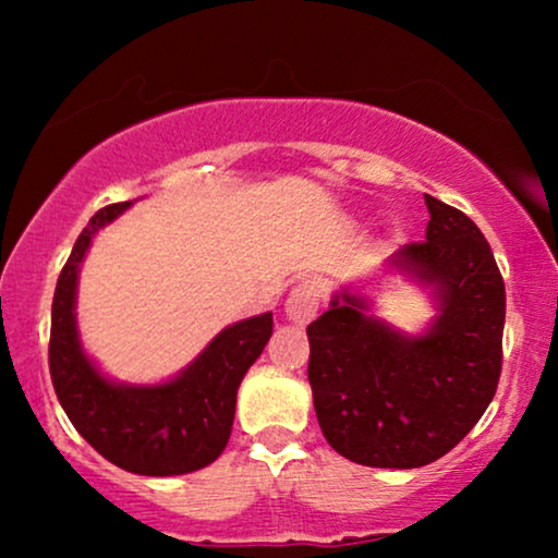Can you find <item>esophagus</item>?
<instances>
[{
    "label": "esophagus",
    "instance_id": "obj_1",
    "mask_svg": "<svg viewBox=\"0 0 558 558\" xmlns=\"http://www.w3.org/2000/svg\"><path fill=\"white\" fill-rule=\"evenodd\" d=\"M325 287L317 279H304L287 296V317L296 325H307L315 319L319 304H323Z\"/></svg>",
    "mask_w": 558,
    "mask_h": 558
}]
</instances>
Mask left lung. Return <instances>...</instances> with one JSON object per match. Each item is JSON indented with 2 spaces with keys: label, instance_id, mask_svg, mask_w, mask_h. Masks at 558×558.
Here are the masks:
<instances>
[{
  "label": "left lung",
  "instance_id": "8db88e82",
  "mask_svg": "<svg viewBox=\"0 0 558 558\" xmlns=\"http://www.w3.org/2000/svg\"><path fill=\"white\" fill-rule=\"evenodd\" d=\"M426 239L391 262L434 287L439 317L418 338L338 294L307 327V376L335 452L368 468L411 470L445 457L490 407L502 368L506 284L490 243L462 210L424 195Z\"/></svg>",
  "mask_w": 558,
  "mask_h": 558
}]
</instances>
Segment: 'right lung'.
I'll list each match as a JSON object with an SVG mask.
<instances>
[{
	"label": "right lung",
	"instance_id": "right-lung-1",
	"mask_svg": "<svg viewBox=\"0 0 558 558\" xmlns=\"http://www.w3.org/2000/svg\"><path fill=\"white\" fill-rule=\"evenodd\" d=\"M129 203L106 205L88 220L58 277L50 323V378L75 429L98 454L134 472L167 477L218 460L231 437L235 391L271 338V312L226 327L170 384L117 386L83 355L75 330V281L98 228Z\"/></svg>",
	"mask_w": 558,
	"mask_h": 558
}]
</instances>
